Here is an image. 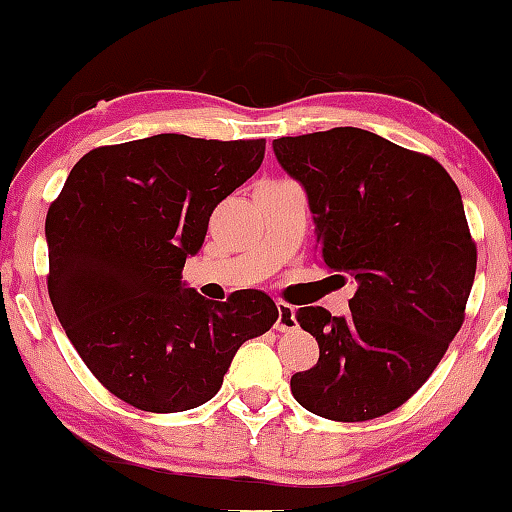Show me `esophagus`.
I'll return each instance as SVG.
<instances>
[{
	"label": "esophagus",
	"instance_id": "obj_1",
	"mask_svg": "<svg viewBox=\"0 0 512 512\" xmlns=\"http://www.w3.org/2000/svg\"><path fill=\"white\" fill-rule=\"evenodd\" d=\"M278 307V319H275V331H295L297 329V319H295V309L290 307L287 302H275Z\"/></svg>",
	"mask_w": 512,
	"mask_h": 512
}]
</instances>
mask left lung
<instances>
[{
  "mask_svg": "<svg viewBox=\"0 0 512 512\" xmlns=\"http://www.w3.org/2000/svg\"><path fill=\"white\" fill-rule=\"evenodd\" d=\"M273 152L307 191L324 266L358 285L348 317L297 312L319 360L292 375V396L329 421L380 418L426 384L462 329L476 273L462 195L433 157L360 128L278 137Z\"/></svg>",
  "mask_w": 512,
  "mask_h": 512,
  "instance_id": "left-lung-1",
  "label": "left lung"
}]
</instances>
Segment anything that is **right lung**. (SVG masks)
<instances>
[{
    "mask_svg": "<svg viewBox=\"0 0 512 512\" xmlns=\"http://www.w3.org/2000/svg\"><path fill=\"white\" fill-rule=\"evenodd\" d=\"M263 154L266 140L174 132L96 147L50 205V302L91 375L125 404L152 413L205 404L241 343L278 319L261 290L210 302L181 283L212 210Z\"/></svg>",
    "mask_w": 512,
    "mask_h": 512,
    "instance_id": "1",
    "label": "right lung"
}]
</instances>
